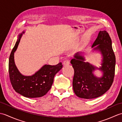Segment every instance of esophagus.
<instances>
[{"label": "esophagus", "mask_w": 122, "mask_h": 122, "mask_svg": "<svg viewBox=\"0 0 122 122\" xmlns=\"http://www.w3.org/2000/svg\"><path fill=\"white\" fill-rule=\"evenodd\" d=\"M69 64H70V60L69 59H66L63 62V64L64 66H68V65H69Z\"/></svg>", "instance_id": "esophagus-1"}]
</instances>
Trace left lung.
<instances>
[{
  "instance_id": "obj_1",
  "label": "left lung",
  "mask_w": 122,
  "mask_h": 122,
  "mask_svg": "<svg viewBox=\"0 0 122 122\" xmlns=\"http://www.w3.org/2000/svg\"><path fill=\"white\" fill-rule=\"evenodd\" d=\"M93 50L100 51L102 56L99 68L86 62L83 53L74 54L71 63L74 70L73 89L77 97L85 99L97 98L104 94L112 85L115 74V56L113 50L112 40L106 31H100L92 46ZM100 69L102 76H94L95 69Z\"/></svg>"
}]
</instances>
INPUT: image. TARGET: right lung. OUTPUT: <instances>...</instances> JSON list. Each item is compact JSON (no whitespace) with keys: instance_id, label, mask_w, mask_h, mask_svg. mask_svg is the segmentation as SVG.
<instances>
[{"instance_id":"obj_1","label":"right lung","mask_w":122,"mask_h":122,"mask_svg":"<svg viewBox=\"0 0 122 122\" xmlns=\"http://www.w3.org/2000/svg\"><path fill=\"white\" fill-rule=\"evenodd\" d=\"M23 31L18 38L9 56V74L12 86L15 91L28 98L40 97L50 90L54 76L62 68L61 62L56 66L45 64L32 76H25L18 70L14 60V53L18 48Z\"/></svg>"}]
</instances>
